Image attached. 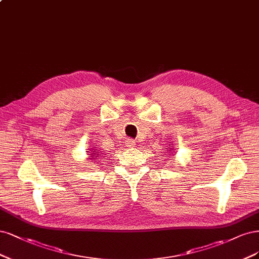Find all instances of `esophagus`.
Instances as JSON below:
<instances>
[{
	"label": "esophagus",
	"mask_w": 259,
	"mask_h": 259,
	"mask_svg": "<svg viewBox=\"0 0 259 259\" xmlns=\"http://www.w3.org/2000/svg\"><path fill=\"white\" fill-rule=\"evenodd\" d=\"M124 144H126L127 147H133L136 145V141L132 140V139H127L126 142H124Z\"/></svg>",
	"instance_id": "1"
}]
</instances>
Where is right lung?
Segmentation results:
<instances>
[{
	"label": "right lung",
	"mask_w": 259,
	"mask_h": 259,
	"mask_svg": "<svg viewBox=\"0 0 259 259\" xmlns=\"http://www.w3.org/2000/svg\"><path fill=\"white\" fill-rule=\"evenodd\" d=\"M89 153H90V157H91L90 159H91V160H96L97 157H100V156L104 155V152L100 151V148H93ZM102 157H103V156H102Z\"/></svg>",
	"instance_id": "right-lung-1"
}]
</instances>
